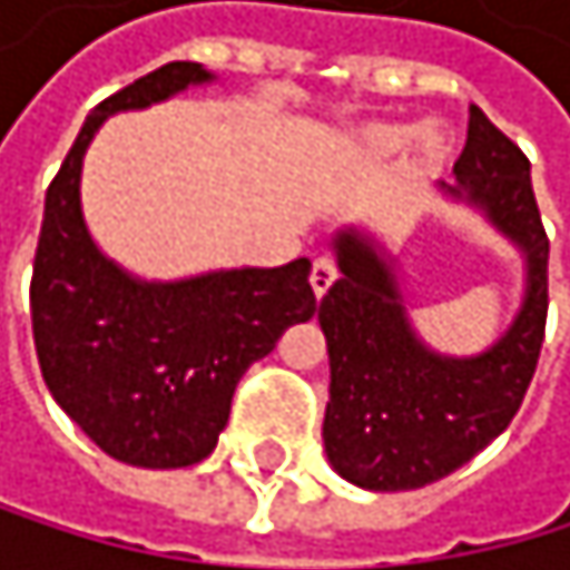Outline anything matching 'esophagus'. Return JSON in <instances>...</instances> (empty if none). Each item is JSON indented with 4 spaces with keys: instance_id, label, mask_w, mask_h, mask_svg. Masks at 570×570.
<instances>
[{
    "instance_id": "obj_1",
    "label": "esophagus",
    "mask_w": 570,
    "mask_h": 570,
    "mask_svg": "<svg viewBox=\"0 0 570 570\" xmlns=\"http://www.w3.org/2000/svg\"><path fill=\"white\" fill-rule=\"evenodd\" d=\"M338 279V263L332 256H317L314 259V269H311V287L317 297H324L327 291H332V283Z\"/></svg>"
}]
</instances>
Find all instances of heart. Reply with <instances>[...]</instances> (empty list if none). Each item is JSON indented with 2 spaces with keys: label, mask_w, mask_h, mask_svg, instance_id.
Returning a JSON list of instances; mask_svg holds the SVG:
<instances>
[{
  "label": "heart",
  "mask_w": 570,
  "mask_h": 570,
  "mask_svg": "<svg viewBox=\"0 0 570 570\" xmlns=\"http://www.w3.org/2000/svg\"><path fill=\"white\" fill-rule=\"evenodd\" d=\"M413 132H417L413 126L376 122V126H365V129H362L358 142H362L365 153H372V157H393V153H400V149L413 139ZM417 149H421V160H424V164H441V160L448 157V153H451V136L441 132V129H434V126H428V129L421 132Z\"/></svg>",
  "instance_id": "1"
}]
</instances>
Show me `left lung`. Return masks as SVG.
Returning a JSON list of instances; mask_svg holds the SVG:
<instances>
[{"mask_svg":"<svg viewBox=\"0 0 570 570\" xmlns=\"http://www.w3.org/2000/svg\"><path fill=\"white\" fill-rule=\"evenodd\" d=\"M448 198L479 208L527 259L520 314L492 348L451 358L428 348L406 321L396 273L376 238L342 228V276L317 307L332 362L324 451L332 469L372 492L431 485L510 428L527 396L547 324V232L523 149L479 105L454 164Z\"/></svg>","mask_w":570,"mask_h":570,"instance_id":"8db88e82","label":"left lung"}]
</instances>
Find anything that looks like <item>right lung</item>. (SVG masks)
I'll use <instances>...</instances> for the list:
<instances>
[{"mask_svg": "<svg viewBox=\"0 0 570 570\" xmlns=\"http://www.w3.org/2000/svg\"><path fill=\"white\" fill-rule=\"evenodd\" d=\"M208 81L202 63L174 60L91 108L47 187L33 259L30 314L47 390L105 454L139 469L208 458L243 372L317 311L311 259L146 283L88 235L81 164L98 126Z\"/></svg>", "mask_w": 570, "mask_h": 570, "instance_id": "right-lung-1", "label": "right lung"}]
</instances>
